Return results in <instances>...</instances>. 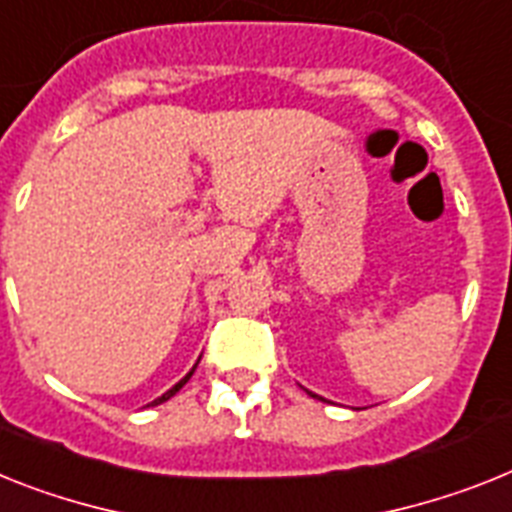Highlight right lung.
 Returning <instances> with one entry per match:
<instances>
[{
	"label": "right lung",
	"instance_id": "add662e5",
	"mask_svg": "<svg viewBox=\"0 0 512 512\" xmlns=\"http://www.w3.org/2000/svg\"><path fill=\"white\" fill-rule=\"evenodd\" d=\"M198 361H201V358H198ZM196 366H198V363H196ZM196 366H193V371H196ZM193 371H190V374H193ZM190 374H188V377H185V379H180V382H177L175 387H172V390H167V392H164L162 398H156L154 403H151V405H159V403H164V400H170L172 395H175V392H180V387H183V384L188 382V379H190Z\"/></svg>",
	"mask_w": 512,
	"mask_h": 512
}]
</instances>
